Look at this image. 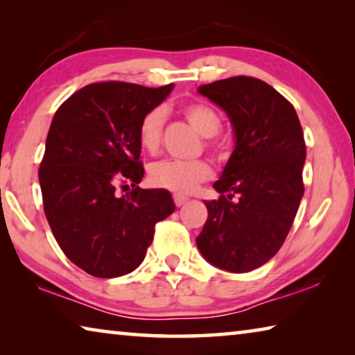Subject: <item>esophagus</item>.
I'll use <instances>...</instances> for the list:
<instances>
[{
    "mask_svg": "<svg viewBox=\"0 0 355 355\" xmlns=\"http://www.w3.org/2000/svg\"><path fill=\"white\" fill-rule=\"evenodd\" d=\"M173 202H175L177 207H182L186 202H188V197L183 194H173Z\"/></svg>",
    "mask_w": 355,
    "mask_h": 355,
    "instance_id": "34e87169",
    "label": "esophagus"
}]
</instances>
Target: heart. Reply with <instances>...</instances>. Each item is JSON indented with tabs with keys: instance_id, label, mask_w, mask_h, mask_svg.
I'll return each mask as SVG.
<instances>
[{
	"instance_id": "b5f03b06",
	"label": "heart",
	"mask_w": 355,
	"mask_h": 355,
	"mask_svg": "<svg viewBox=\"0 0 355 355\" xmlns=\"http://www.w3.org/2000/svg\"><path fill=\"white\" fill-rule=\"evenodd\" d=\"M183 116L203 137H213L220 128V117L207 103H189L183 106ZM164 127V110L153 107L147 111L139 122L137 139L147 153H156L161 146ZM213 177V171L207 161H178L164 159L153 163L148 169L150 183L156 188L167 189L177 194H186L197 189L200 183Z\"/></svg>"
}]
</instances>
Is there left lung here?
Masks as SVG:
<instances>
[{
  "label": "left lung",
  "instance_id": "1",
  "mask_svg": "<svg viewBox=\"0 0 355 355\" xmlns=\"http://www.w3.org/2000/svg\"><path fill=\"white\" fill-rule=\"evenodd\" d=\"M197 92L227 114L235 136L213 184L219 200L205 202L197 249L216 268L249 272L277 254L296 218L307 155L302 127L290 101L257 78H227Z\"/></svg>",
  "mask_w": 355,
  "mask_h": 355
}]
</instances>
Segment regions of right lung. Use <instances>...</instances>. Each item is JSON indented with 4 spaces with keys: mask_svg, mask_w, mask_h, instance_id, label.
I'll list each match as a JSON object with an SVG mask.
<instances>
[{
    "mask_svg": "<svg viewBox=\"0 0 355 355\" xmlns=\"http://www.w3.org/2000/svg\"><path fill=\"white\" fill-rule=\"evenodd\" d=\"M172 89L89 84L53 117L39 169L45 216L69 260L94 277L135 271L156 222L175 209L169 191L137 186L144 177L139 122ZM128 184L134 189L119 196L118 186Z\"/></svg>",
    "mask_w": 355,
    "mask_h": 355,
    "instance_id": "1",
    "label": "right lung"
}]
</instances>
